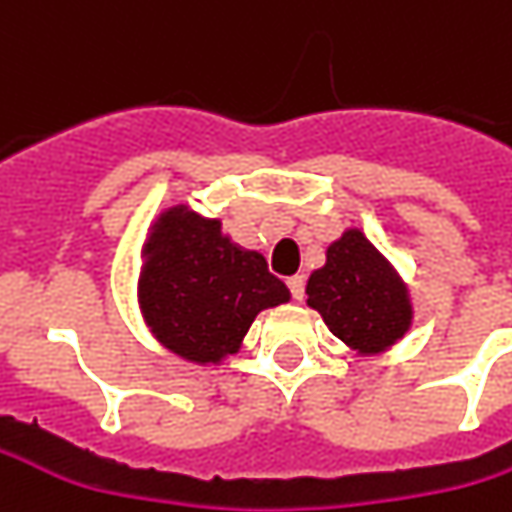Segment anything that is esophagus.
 Here are the masks:
<instances>
[{
  "label": "esophagus",
  "mask_w": 512,
  "mask_h": 512,
  "mask_svg": "<svg viewBox=\"0 0 512 512\" xmlns=\"http://www.w3.org/2000/svg\"><path fill=\"white\" fill-rule=\"evenodd\" d=\"M287 287H290V296H293L296 302L305 299V276H290V279H287Z\"/></svg>",
  "instance_id": "1"
}]
</instances>
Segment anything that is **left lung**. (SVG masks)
<instances>
[{"instance_id":"left-lung-1","label":"left lung","mask_w":512,"mask_h":512,"mask_svg":"<svg viewBox=\"0 0 512 512\" xmlns=\"http://www.w3.org/2000/svg\"><path fill=\"white\" fill-rule=\"evenodd\" d=\"M307 305L322 313L336 339L362 356L384 353L413 325L402 276L356 227L344 230L327 247L325 265L310 273Z\"/></svg>"}]
</instances>
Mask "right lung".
Returning <instances> with one entry per match:
<instances>
[{
	"label": "right lung",
	"instance_id": "right-lung-1",
	"mask_svg": "<svg viewBox=\"0 0 512 512\" xmlns=\"http://www.w3.org/2000/svg\"><path fill=\"white\" fill-rule=\"evenodd\" d=\"M142 259V316L159 344L187 362L219 364L242 347L262 310L290 302L262 253L233 245L219 219L187 205L153 222Z\"/></svg>",
	"mask_w": 512,
	"mask_h": 512
}]
</instances>
